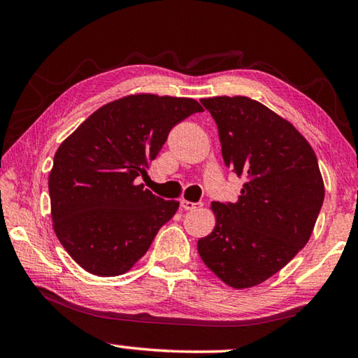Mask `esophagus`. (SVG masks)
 Here are the masks:
<instances>
[{
  "instance_id": "34e87169",
  "label": "esophagus",
  "mask_w": 358,
  "mask_h": 358,
  "mask_svg": "<svg viewBox=\"0 0 358 358\" xmlns=\"http://www.w3.org/2000/svg\"><path fill=\"white\" fill-rule=\"evenodd\" d=\"M181 207H183L185 210H194V208H197L199 205L201 203H196V202H189V201H186V199H181Z\"/></svg>"
}]
</instances>
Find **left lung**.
<instances>
[{
    "label": "left lung",
    "mask_w": 358,
    "mask_h": 358,
    "mask_svg": "<svg viewBox=\"0 0 358 358\" xmlns=\"http://www.w3.org/2000/svg\"><path fill=\"white\" fill-rule=\"evenodd\" d=\"M202 104L217 124L224 164L246 181L235 203L211 202L216 224L197 251L227 286L254 287L308 243L324 202L322 173L306 138L262 102L215 96Z\"/></svg>",
    "instance_id": "1"
}]
</instances>
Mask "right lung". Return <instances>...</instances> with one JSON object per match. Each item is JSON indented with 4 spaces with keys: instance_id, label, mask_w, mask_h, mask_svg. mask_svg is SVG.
<instances>
[{
    "instance_id": "add662e5",
    "label": "right lung",
    "mask_w": 358,
    "mask_h": 358,
    "mask_svg": "<svg viewBox=\"0 0 358 358\" xmlns=\"http://www.w3.org/2000/svg\"><path fill=\"white\" fill-rule=\"evenodd\" d=\"M196 99L129 94L99 107L59 145L48 175L59 243L88 273L118 276L148 251L180 202L137 185Z\"/></svg>"
}]
</instances>
